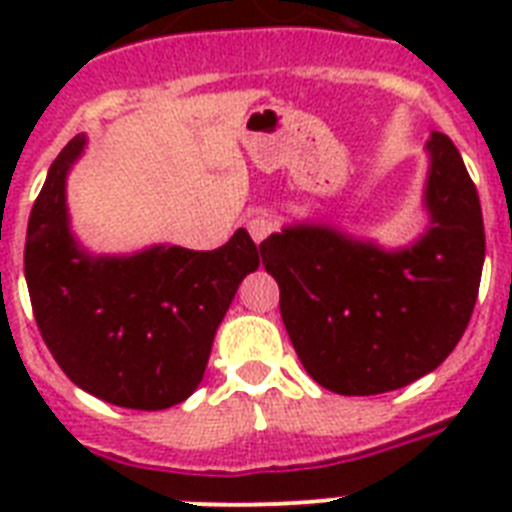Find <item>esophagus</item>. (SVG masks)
<instances>
[{
  "instance_id": "34e87169",
  "label": "esophagus",
  "mask_w": 512,
  "mask_h": 512,
  "mask_svg": "<svg viewBox=\"0 0 512 512\" xmlns=\"http://www.w3.org/2000/svg\"><path fill=\"white\" fill-rule=\"evenodd\" d=\"M247 228H249V236L260 244V241H263L265 236L276 228V223H273L271 217H252V220L247 223Z\"/></svg>"
}]
</instances>
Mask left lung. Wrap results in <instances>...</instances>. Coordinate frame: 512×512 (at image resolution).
<instances>
[{"instance_id":"obj_1","label":"left lung","mask_w":512,"mask_h":512,"mask_svg":"<svg viewBox=\"0 0 512 512\" xmlns=\"http://www.w3.org/2000/svg\"><path fill=\"white\" fill-rule=\"evenodd\" d=\"M425 231L385 249L327 223L284 225L260 244L305 372L340 396L420 380L460 342L481 284V201L452 140L433 132Z\"/></svg>"}]
</instances>
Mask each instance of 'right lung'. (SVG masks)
Segmentation results:
<instances>
[{"mask_svg":"<svg viewBox=\"0 0 512 512\" xmlns=\"http://www.w3.org/2000/svg\"><path fill=\"white\" fill-rule=\"evenodd\" d=\"M76 135L52 162L26 233L34 319L68 380L124 409H170L199 388L215 332L257 244L244 228L212 252L154 244L92 255L71 231L66 180L84 154Z\"/></svg>","mask_w":512,"mask_h":512,"instance_id":"add662e5","label":"right lung"}]
</instances>
